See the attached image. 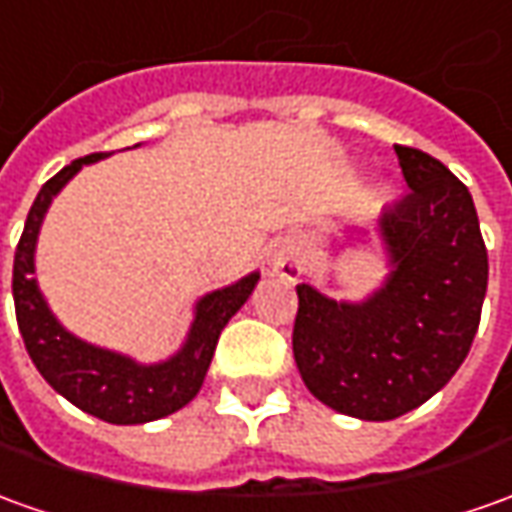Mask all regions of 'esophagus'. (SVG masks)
<instances>
[{
	"label": "esophagus",
	"mask_w": 512,
	"mask_h": 512,
	"mask_svg": "<svg viewBox=\"0 0 512 512\" xmlns=\"http://www.w3.org/2000/svg\"><path fill=\"white\" fill-rule=\"evenodd\" d=\"M271 269L277 271V274H283V277H288V280L300 277L302 269H305L302 252L297 246H283V249H277L274 257H271Z\"/></svg>",
	"instance_id": "34e87169"
}]
</instances>
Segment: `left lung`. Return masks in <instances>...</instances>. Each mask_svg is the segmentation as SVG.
I'll return each instance as SVG.
<instances>
[{
	"label": "left lung",
	"mask_w": 512,
	"mask_h": 512,
	"mask_svg": "<svg viewBox=\"0 0 512 512\" xmlns=\"http://www.w3.org/2000/svg\"><path fill=\"white\" fill-rule=\"evenodd\" d=\"M409 190L381 215L387 285L367 302H336L297 285L294 358L319 401L361 420H392L426 403L460 370L488 291V249L474 198L451 170L395 145Z\"/></svg>",
	"instance_id": "8db88e82"
}]
</instances>
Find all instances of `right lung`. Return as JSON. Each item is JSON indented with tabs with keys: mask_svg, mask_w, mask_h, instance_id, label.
Wrapping results in <instances>:
<instances>
[{
	"mask_svg": "<svg viewBox=\"0 0 512 512\" xmlns=\"http://www.w3.org/2000/svg\"><path fill=\"white\" fill-rule=\"evenodd\" d=\"M103 156L106 154H89L83 159H75L72 165L58 170L50 182L38 190L33 207L27 212V221H24L16 257H13V302H16V322L22 330L24 347L33 358L38 373L44 375V381L83 412L100 417L106 423L134 426V423H148V420L173 415L184 403L196 398V392L204 384V375H207L221 330L243 302L249 300L260 274H249L241 283L212 291L198 302L196 322L190 328L187 344L170 361H162V364L142 367V364H134L131 358L92 347V344L75 339L72 333H66L50 314L44 297L38 294L36 277H33L38 227H41V218L50 207L52 196L83 165L97 162Z\"/></svg>",
	"mask_w": 512,
	"mask_h": 512,
	"instance_id": "obj_1",
	"label": "right lung"
}]
</instances>
